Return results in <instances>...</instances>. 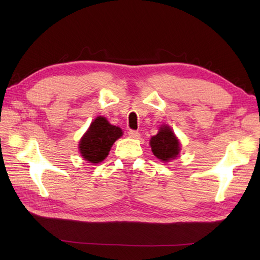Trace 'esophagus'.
<instances>
[{
    "mask_svg": "<svg viewBox=\"0 0 260 260\" xmlns=\"http://www.w3.org/2000/svg\"><path fill=\"white\" fill-rule=\"evenodd\" d=\"M128 136L132 137V139H139V137H140V133H139V132H137V131L131 129V131H128Z\"/></svg>",
    "mask_w": 260,
    "mask_h": 260,
    "instance_id": "1",
    "label": "esophagus"
}]
</instances>
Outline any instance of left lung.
Returning a JSON list of instances; mask_svg holds the SVG:
<instances>
[{"label": "left lung", "mask_w": 260, "mask_h": 260, "mask_svg": "<svg viewBox=\"0 0 260 260\" xmlns=\"http://www.w3.org/2000/svg\"><path fill=\"white\" fill-rule=\"evenodd\" d=\"M150 144L154 155L162 161H170L180 152L179 140L169 126H162L158 133L152 137Z\"/></svg>", "instance_id": "8db88e82"}]
</instances>
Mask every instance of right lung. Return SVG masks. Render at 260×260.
Masks as SVG:
<instances>
[{
	"label": "right lung",
	"mask_w": 260,
	"mask_h": 260,
	"mask_svg": "<svg viewBox=\"0 0 260 260\" xmlns=\"http://www.w3.org/2000/svg\"><path fill=\"white\" fill-rule=\"evenodd\" d=\"M123 135L117 126L110 125L107 119L99 116L92 121L89 129L79 143L81 156L90 163H99L108 155L115 141Z\"/></svg>",
	"instance_id": "add662e5"
}]
</instances>
